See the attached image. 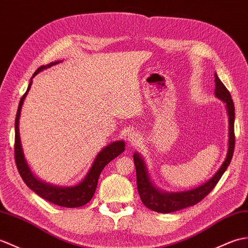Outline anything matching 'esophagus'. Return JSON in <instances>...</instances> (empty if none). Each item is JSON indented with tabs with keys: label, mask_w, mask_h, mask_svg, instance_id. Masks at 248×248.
I'll return each mask as SVG.
<instances>
[{
	"label": "esophagus",
	"mask_w": 248,
	"mask_h": 248,
	"mask_svg": "<svg viewBox=\"0 0 248 248\" xmlns=\"http://www.w3.org/2000/svg\"><path fill=\"white\" fill-rule=\"evenodd\" d=\"M128 140L132 143V145H135V143L140 141V136H138L136 132H130L128 135Z\"/></svg>",
	"instance_id": "34e87169"
}]
</instances>
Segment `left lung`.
I'll return each instance as SVG.
<instances>
[{"label": "left lung", "instance_id": "obj_1", "mask_svg": "<svg viewBox=\"0 0 248 248\" xmlns=\"http://www.w3.org/2000/svg\"><path fill=\"white\" fill-rule=\"evenodd\" d=\"M216 82V96L221 100L226 102L227 112L229 116V146L226 159L224 160L221 168L217 170V173L212 176L208 182L204 185H201L198 188H194L188 191L183 192H163L155 188L147 173L145 163L140 156V154L135 153L133 155L135 169H136V181L137 190L140 193L141 202L147 208L162 214H170V212L181 210L187 207L193 206L201 202L206 195H208L212 189L216 187L217 182L220 181L224 172L226 171L227 167L230 164L234 151V106L232 99L229 91L226 86L218 79L217 73H215Z\"/></svg>", "mask_w": 248, "mask_h": 248}]
</instances>
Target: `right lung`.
I'll use <instances>...</instances> for the list:
<instances>
[{"mask_svg":"<svg viewBox=\"0 0 248 248\" xmlns=\"http://www.w3.org/2000/svg\"><path fill=\"white\" fill-rule=\"evenodd\" d=\"M59 61L51 62L47 65H42L40 66L38 70L33 73L31 79L36 76V75L41 72L44 68H47L53 66ZM31 82L28 84L27 91L25 94L22 96L18 111H16V123H15V159L16 164V168H18L19 173L22 177V180L27 185L28 188H31L33 192H36L39 197L42 199L48 201V202L53 203L55 205H58L61 207H66V208H74V207H81L89 203L90 201L93 198L95 193V190L97 188L98 184V178L101 173L103 168L113 160L115 157H117L120 153L124 151V142L122 141H115L112 142L111 145L107 146L103 148L102 150L99 152V154L96 156L95 162L90 169L89 173L86 174L84 180L79 183L78 185L74 187H57L53 185H48V184L43 183L39 181L37 177H34L31 173V171L28 167L26 160L24 158V154L22 151V146H21V140H20V133H19V119L21 115V108L23 101H24L25 97L30 91Z\"/></svg>","mask_w":248,"mask_h":248,"instance_id":"1","label":"right lung"}]
</instances>
